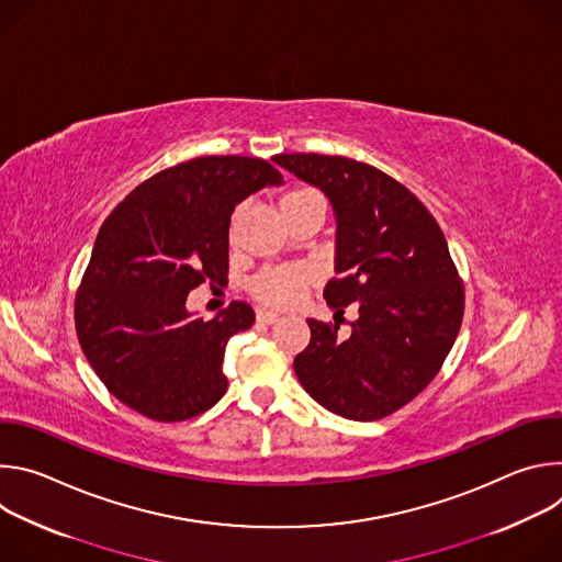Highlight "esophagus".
<instances>
[{
  "label": "esophagus",
  "instance_id": "1",
  "mask_svg": "<svg viewBox=\"0 0 562 562\" xmlns=\"http://www.w3.org/2000/svg\"><path fill=\"white\" fill-rule=\"evenodd\" d=\"M256 319H258V325H276L278 319H280V315L278 313H271V311H258L256 313Z\"/></svg>",
  "mask_w": 562,
  "mask_h": 562
}]
</instances>
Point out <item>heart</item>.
<instances>
[{
	"label": "heart",
	"mask_w": 562,
	"mask_h": 562,
	"mask_svg": "<svg viewBox=\"0 0 562 562\" xmlns=\"http://www.w3.org/2000/svg\"><path fill=\"white\" fill-rule=\"evenodd\" d=\"M323 200L317 191L308 187H293L280 198L282 213H291L295 209H302L308 202ZM237 228V213H233L228 224V239L235 237ZM313 282V273L302 265H282V267H269L258 271L249 282L247 291L254 300H258L265 306L271 308H286L297 302L302 291Z\"/></svg>",
	"instance_id": "heart-1"
}]
</instances>
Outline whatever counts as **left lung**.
I'll list each match as a JSON object with an SVG mask.
<instances>
[{
	"label": "left lung",
	"instance_id": "8db88e82",
	"mask_svg": "<svg viewBox=\"0 0 562 562\" xmlns=\"http://www.w3.org/2000/svg\"><path fill=\"white\" fill-rule=\"evenodd\" d=\"M273 162L331 200L336 271L325 300L351 304V334L306 319L311 340L293 369L304 391L349 420L391 416L438 375L464 313V286L442 228L391 176L342 155L282 153Z\"/></svg>",
	"mask_w": 562,
	"mask_h": 562
}]
</instances>
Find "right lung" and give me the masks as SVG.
I'll use <instances>...</instances> for the list:
<instances>
[{"label": "right lung", "mask_w": 562, "mask_h": 562, "mask_svg": "<svg viewBox=\"0 0 562 562\" xmlns=\"http://www.w3.org/2000/svg\"><path fill=\"white\" fill-rule=\"evenodd\" d=\"M280 182L260 157H195L142 182L104 220L75 295V331L120 403L180 423L224 395L226 342L256 313L235 300L211 319L191 317L187 297L226 282L235 204Z\"/></svg>", "instance_id": "add662e5"}]
</instances>
